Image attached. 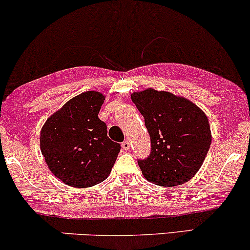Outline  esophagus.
<instances>
[{
  "label": "esophagus",
  "mask_w": 250,
  "mask_h": 250,
  "mask_svg": "<svg viewBox=\"0 0 250 250\" xmlns=\"http://www.w3.org/2000/svg\"><path fill=\"white\" fill-rule=\"evenodd\" d=\"M129 148H131V145H129L128 141H124L122 143V149L125 150V151H127V150H129Z\"/></svg>",
  "instance_id": "34e87169"
}]
</instances>
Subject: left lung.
Returning a JSON list of instances; mask_svg holds the SVG:
<instances>
[{
	"mask_svg": "<svg viewBox=\"0 0 250 250\" xmlns=\"http://www.w3.org/2000/svg\"><path fill=\"white\" fill-rule=\"evenodd\" d=\"M132 101L145 117L151 153L138 164L143 176L157 186L176 187L200 169L211 143L205 112L188 99L155 88L134 92Z\"/></svg>",
	"mask_w": 250,
	"mask_h": 250,
	"instance_id": "1",
	"label": "left lung"
}]
</instances>
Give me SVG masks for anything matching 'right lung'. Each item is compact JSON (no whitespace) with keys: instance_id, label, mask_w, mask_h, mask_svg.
<instances>
[{"instance_id":"right-lung-1","label":"right lung","mask_w":250,"mask_h":250,"mask_svg":"<svg viewBox=\"0 0 250 250\" xmlns=\"http://www.w3.org/2000/svg\"><path fill=\"white\" fill-rule=\"evenodd\" d=\"M104 95L87 91L66 102L44 123L41 152L51 173L74 188H90L109 176L121 145L98 117Z\"/></svg>"}]
</instances>
